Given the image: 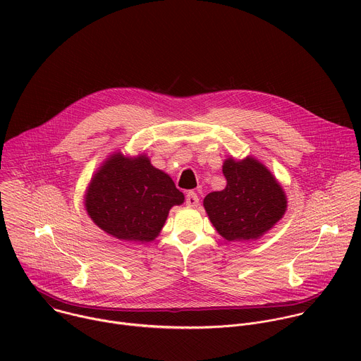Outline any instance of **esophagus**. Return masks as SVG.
Returning <instances> with one entry per match:
<instances>
[{
    "label": "esophagus",
    "instance_id": "esophagus-1",
    "mask_svg": "<svg viewBox=\"0 0 361 361\" xmlns=\"http://www.w3.org/2000/svg\"><path fill=\"white\" fill-rule=\"evenodd\" d=\"M185 204L188 207H197L198 205V195L194 191H188L185 195Z\"/></svg>",
    "mask_w": 361,
    "mask_h": 361
}]
</instances>
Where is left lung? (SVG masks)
<instances>
[{"label":"left lung","instance_id":"obj_1","mask_svg":"<svg viewBox=\"0 0 361 361\" xmlns=\"http://www.w3.org/2000/svg\"><path fill=\"white\" fill-rule=\"evenodd\" d=\"M227 185L205 195L204 209L221 237L228 241L260 238L287 210L284 190L270 170L252 157L223 164Z\"/></svg>","mask_w":361,"mask_h":361}]
</instances>
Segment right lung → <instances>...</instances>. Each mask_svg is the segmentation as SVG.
Returning a JSON list of instances; mask_svg holds the SVG:
<instances>
[{
  "label": "right lung",
  "instance_id": "obj_1",
  "mask_svg": "<svg viewBox=\"0 0 361 361\" xmlns=\"http://www.w3.org/2000/svg\"><path fill=\"white\" fill-rule=\"evenodd\" d=\"M184 202L169 174L151 166L144 154L110 156L85 192V210L91 220L107 234L123 241L156 238L173 205Z\"/></svg>",
  "mask_w": 361,
  "mask_h": 361
}]
</instances>
